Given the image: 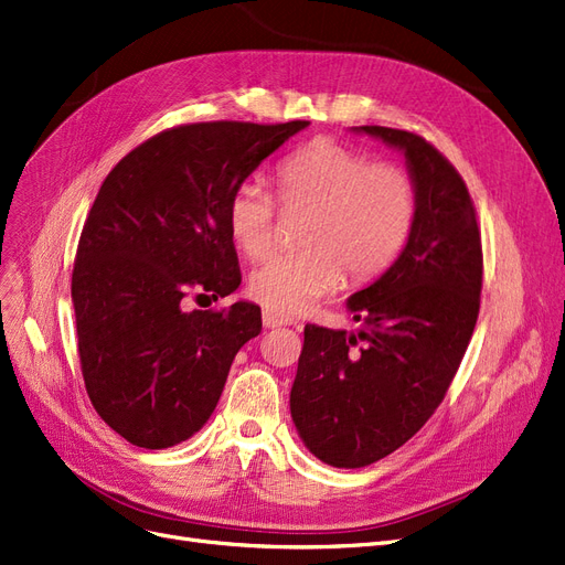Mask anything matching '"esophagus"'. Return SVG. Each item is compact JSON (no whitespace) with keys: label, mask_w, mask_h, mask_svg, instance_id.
<instances>
[{"label":"esophagus","mask_w":565,"mask_h":565,"mask_svg":"<svg viewBox=\"0 0 565 565\" xmlns=\"http://www.w3.org/2000/svg\"><path fill=\"white\" fill-rule=\"evenodd\" d=\"M263 323H265V328H279V326H294L296 321L290 319V317L279 315V311L263 309Z\"/></svg>","instance_id":"34e87169"}]
</instances>
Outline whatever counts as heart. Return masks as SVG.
<instances>
[{"label":"heart","instance_id":"1","mask_svg":"<svg viewBox=\"0 0 565 565\" xmlns=\"http://www.w3.org/2000/svg\"><path fill=\"white\" fill-rule=\"evenodd\" d=\"M286 209H307L296 254H277L250 271L248 290L263 307L296 315L340 288L363 284L398 258L416 212L409 177L370 164L335 139H315L277 167ZM277 202L258 181H242L227 200V230L242 254L263 258L275 244Z\"/></svg>","mask_w":565,"mask_h":565}]
</instances>
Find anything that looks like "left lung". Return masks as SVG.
Instances as JSON below:
<instances>
[{
	"mask_svg": "<svg viewBox=\"0 0 565 565\" xmlns=\"http://www.w3.org/2000/svg\"><path fill=\"white\" fill-rule=\"evenodd\" d=\"M405 156L416 195L407 244L347 300L356 332L305 326L290 416L332 468H363L403 447L443 403L479 315L482 239L468 188L424 137L361 125Z\"/></svg>",
	"mask_w": 565,
	"mask_h": 565,
	"instance_id": "obj_1",
	"label": "left lung"
}]
</instances>
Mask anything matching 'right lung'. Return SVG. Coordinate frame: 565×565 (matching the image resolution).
Returning a JSON list of instances; mask_svg holds the SVG:
<instances>
[{
	"mask_svg": "<svg viewBox=\"0 0 565 565\" xmlns=\"http://www.w3.org/2000/svg\"><path fill=\"white\" fill-rule=\"evenodd\" d=\"M309 120H216L164 130L104 179L76 248L72 302L83 382L97 414L130 445L193 437L223 393L260 307L185 311L242 284L227 200Z\"/></svg>",
	"mask_w": 565,
	"mask_h": 565,
	"instance_id": "1",
	"label": "right lung"
}]
</instances>
